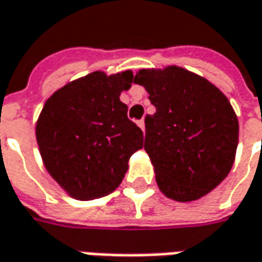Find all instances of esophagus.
<instances>
[{"label": "esophagus", "mask_w": 262, "mask_h": 262, "mask_svg": "<svg viewBox=\"0 0 262 262\" xmlns=\"http://www.w3.org/2000/svg\"><path fill=\"white\" fill-rule=\"evenodd\" d=\"M137 125H138V127L141 128V129H145V122H144V119H140V121H138V122H137Z\"/></svg>", "instance_id": "1"}]
</instances>
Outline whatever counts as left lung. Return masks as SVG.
<instances>
[{"mask_svg": "<svg viewBox=\"0 0 262 262\" xmlns=\"http://www.w3.org/2000/svg\"><path fill=\"white\" fill-rule=\"evenodd\" d=\"M134 83L156 106L145 117L144 150L160 192L176 202L206 196L235 161L239 124L231 102L208 79L174 64L140 69Z\"/></svg>", "mask_w": 262, "mask_h": 262, "instance_id": "left-lung-1", "label": "left lung"}]
</instances>
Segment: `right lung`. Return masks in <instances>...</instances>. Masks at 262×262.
<instances>
[{
    "instance_id": "1",
    "label": "right lung",
    "mask_w": 262,
    "mask_h": 262,
    "mask_svg": "<svg viewBox=\"0 0 262 262\" xmlns=\"http://www.w3.org/2000/svg\"><path fill=\"white\" fill-rule=\"evenodd\" d=\"M131 83V70H96L68 82L45 102L36 124L38 151L49 174L70 198L94 201L114 192L129 157L143 148V131L119 101Z\"/></svg>"
}]
</instances>
